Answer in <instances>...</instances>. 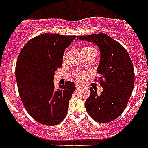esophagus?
<instances>
[{"label": "esophagus", "mask_w": 148, "mask_h": 148, "mask_svg": "<svg viewBox=\"0 0 148 148\" xmlns=\"http://www.w3.org/2000/svg\"><path fill=\"white\" fill-rule=\"evenodd\" d=\"M82 84H79V83H75V87H76V88L77 89H78V88H80L81 87H82Z\"/></svg>", "instance_id": "esophagus-1"}]
</instances>
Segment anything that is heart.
Returning <instances> with one entry per match:
<instances>
[{
  "instance_id": "1",
  "label": "heart",
  "mask_w": 148,
  "mask_h": 148,
  "mask_svg": "<svg viewBox=\"0 0 148 148\" xmlns=\"http://www.w3.org/2000/svg\"><path fill=\"white\" fill-rule=\"evenodd\" d=\"M93 49L92 47H84L82 49V52H84V51L89 50V49ZM84 72H77L75 73V78H78V79H82L84 78Z\"/></svg>"
}]
</instances>
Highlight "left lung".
Instances as JSON below:
<instances>
[{
  "mask_svg": "<svg viewBox=\"0 0 148 148\" xmlns=\"http://www.w3.org/2000/svg\"><path fill=\"white\" fill-rule=\"evenodd\" d=\"M98 46L100 61L97 69L103 91L90 87V95L85 101L87 113L100 123L113 121L123 113L134 87V69L130 56L119 42L104 33L78 36Z\"/></svg>",
  "mask_w": 148,
  "mask_h": 148,
  "instance_id": "1",
  "label": "left lung"
}]
</instances>
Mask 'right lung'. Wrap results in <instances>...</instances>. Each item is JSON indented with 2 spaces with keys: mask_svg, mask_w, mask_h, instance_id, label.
Masks as SVG:
<instances>
[{
  "mask_svg": "<svg viewBox=\"0 0 148 148\" xmlns=\"http://www.w3.org/2000/svg\"><path fill=\"white\" fill-rule=\"evenodd\" d=\"M75 38L41 34L30 39L18 56L15 77L19 95L29 114L44 125H58L67 114L75 84L66 82L56 89L53 80L65 49Z\"/></svg>",
  "mask_w": 148,
  "mask_h": 148,
  "instance_id": "1",
  "label": "right lung"
}]
</instances>
